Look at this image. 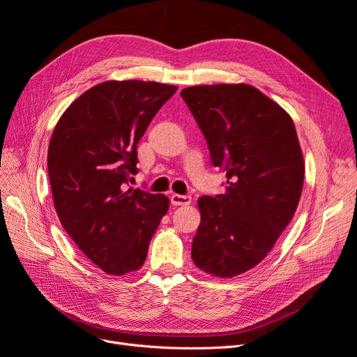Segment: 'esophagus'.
<instances>
[{"label": "esophagus", "instance_id": "34e87169", "mask_svg": "<svg viewBox=\"0 0 357 357\" xmlns=\"http://www.w3.org/2000/svg\"><path fill=\"white\" fill-rule=\"evenodd\" d=\"M192 202L190 195H178V193H172L171 204L172 205H189Z\"/></svg>", "mask_w": 357, "mask_h": 357}]
</instances>
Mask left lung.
Here are the masks:
<instances>
[{"label": "left lung", "instance_id": "left-lung-1", "mask_svg": "<svg viewBox=\"0 0 357 357\" xmlns=\"http://www.w3.org/2000/svg\"><path fill=\"white\" fill-rule=\"evenodd\" d=\"M208 144L226 192L201 197L192 259L215 277L264 261L296 211L304 159L291 117L250 84L193 86L180 92Z\"/></svg>", "mask_w": 357, "mask_h": 357}]
</instances>
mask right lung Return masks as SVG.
Wrapping results in <instances>:
<instances>
[{
	"instance_id": "obj_1",
	"label": "right lung",
	"mask_w": 357,
	"mask_h": 357,
	"mask_svg": "<svg viewBox=\"0 0 357 357\" xmlns=\"http://www.w3.org/2000/svg\"><path fill=\"white\" fill-rule=\"evenodd\" d=\"M177 88L105 82L79 96L52 134L47 169L53 202L71 240L104 273L137 271L169 207L162 193L129 188L137 144Z\"/></svg>"
}]
</instances>
